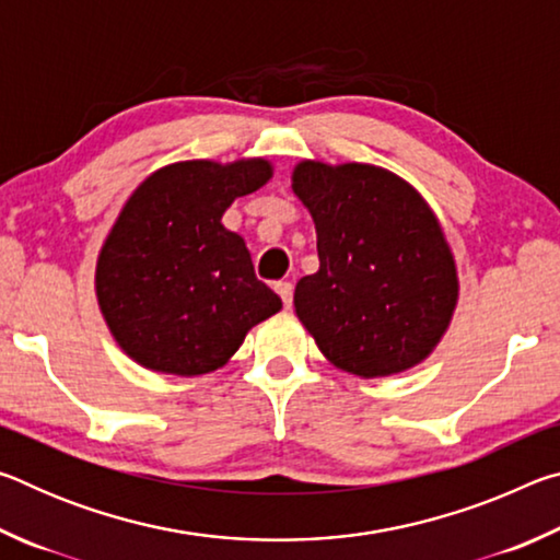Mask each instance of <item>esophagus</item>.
<instances>
[{
  "label": "esophagus",
  "mask_w": 560,
  "mask_h": 560,
  "mask_svg": "<svg viewBox=\"0 0 560 560\" xmlns=\"http://www.w3.org/2000/svg\"><path fill=\"white\" fill-rule=\"evenodd\" d=\"M273 289H277V293L281 296L283 306L291 308V303H293V283L291 281H279Z\"/></svg>",
  "instance_id": "34e87169"
}]
</instances>
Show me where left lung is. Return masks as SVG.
Instances as JSON below:
<instances>
[{
  "instance_id": "obj_1",
  "label": "left lung",
  "mask_w": 560,
  "mask_h": 560,
  "mask_svg": "<svg viewBox=\"0 0 560 560\" xmlns=\"http://www.w3.org/2000/svg\"><path fill=\"white\" fill-rule=\"evenodd\" d=\"M293 192L316 224L320 267L293 291L330 363L360 377L430 355L457 303V271L428 202L375 165L301 163Z\"/></svg>"
}]
</instances>
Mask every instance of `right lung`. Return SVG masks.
<instances>
[{"mask_svg": "<svg viewBox=\"0 0 560 560\" xmlns=\"http://www.w3.org/2000/svg\"><path fill=\"white\" fill-rule=\"evenodd\" d=\"M269 177L267 160H187L130 195L101 249L96 293L132 360L170 375L210 373L281 308L242 236L222 224L226 207Z\"/></svg>", "mask_w": 560, "mask_h": 560, "instance_id": "1", "label": "right lung"}]
</instances>
